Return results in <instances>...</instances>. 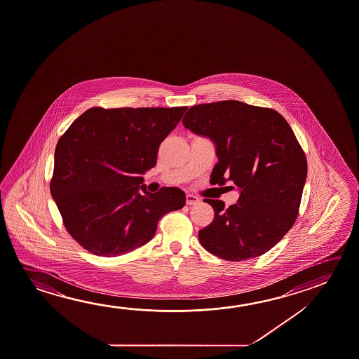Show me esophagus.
Masks as SVG:
<instances>
[{
  "instance_id": "1",
  "label": "esophagus",
  "mask_w": 359,
  "mask_h": 359,
  "mask_svg": "<svg viewBox=\"0 0 359 359\" xmlns=\"http://www.w3.org/2000/svg\"><path fill=\"white\" fill-rule=\"evenodd\" d=\"M200 200L194 196L193 194H187V204L188 205H196V204H199Z\"/></svg>"
}]
</instances>
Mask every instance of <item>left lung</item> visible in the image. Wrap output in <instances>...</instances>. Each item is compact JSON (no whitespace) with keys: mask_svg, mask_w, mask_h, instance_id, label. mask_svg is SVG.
I'll return each instance as SVG.
<instances>
[{"mask_svg":"<svg viewBox=\"0 0 359 359\" xmlns=\"http://www.w3.org/2000/svg\"><path fill=\"white\" fill-rule=\"evenodd\" d=\"M182 125L215 144L210 184L230 180L241 191L228 209L204 199L214 220L199 230L200 244L229 262L271 250L293 226L306 179V154L287 120L273 109L226 100L190 107Z\"/></svg>","mask_w":359,"mask_h":359,"instance_id":"obj_1","label":"left lung"}]
</instances>
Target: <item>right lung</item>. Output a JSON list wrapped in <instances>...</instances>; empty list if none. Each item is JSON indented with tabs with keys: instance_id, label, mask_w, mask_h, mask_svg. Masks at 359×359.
Wrapping results in <instances>:
<instances>
[{
	"instance_id": "add662e5",
	"label": "right lung",
	"mask_w": 359,
	"mask_h": 359,
	"mask_svg": "<svg viewBox=\"0 0 359 359\" xmlns=\"http://www.w3.org/2000/svg\"><path fill=\"white\" fill-rule=\"evenodd\" d=\"M187 109L91 107L60 137L50 190L66 230L90 253L133 252L153 239L166 212L185 205L180 189L151 194L142 184Z\"/></svg>"
}]
</instances>
